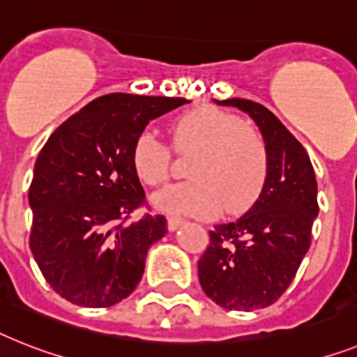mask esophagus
<instances>
[{
    "instance_id": "34e87169",
    "label": "esophagus",
    "mask_w": 357,
    "mask_h": 357,
    "mask_svg": "<svg viewBox=\"0 0 357 357\" xmlns=\"http://www.w3.org/2000/svg\"><path fill=\"white\" fill-rule=\"evenodd\" d=\"M182 225H184V219H181V217H167V229H169V231H175V229L181 228Z\"/></svg>"
}]
</instances>
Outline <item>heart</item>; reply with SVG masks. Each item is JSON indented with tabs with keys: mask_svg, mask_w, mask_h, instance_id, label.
<instances>
[{
	"mask_svg": "<svg viewBox=\"0 0 357 357\" xmlns=\"http://www.w3.org/2000/svg\"><path fill=\"white\" fill-rule=\"evenodd\" d=\"M173 147L191 155L185 175L191 181L169 185L153 195L151 204L164 213L215 217L225 210L237 215L252 208L268 176L263 137L248 123L213 105H200L175 120ZM169 149L146 129L135 138L131 166L138 181L160 185L169 176Z\"/></svg>",
	"mask_w": 357,
	"mask_h": 357,
	"instance_id": "heart-1",
	"label": "heart"
}]
</instances>
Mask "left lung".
Here are the masks:
<instances>
[{
  "label": "left lung",
  "mask_w": 357,
  "mask_h": 357,
  "mask_svg": "<svg viewBox=\"0 0 357 357\" xmlns=\"http://www.w3.org/2000/svg\"><path fill=\"white\" fill-rule=\"evenodd\" d=\"M215 102L241 109L257 123L266 144L268 176L241 219L210 231L199 281L226 310H257L284 294L310 248L319 213L316 173L305 147L264 105L243 98Z\"/></svg>",
  "instance_id": "obj_1"
}]
</instances>
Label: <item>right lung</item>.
Instances as JSON below:
<instances>
[{
	"instance_id": "obj_1",
	"label": "right lung",
	"mask_w": 357,
	"mask_h": 357,
	"mask_svg": "<svg viewBox=\"0 0 357 357\" xmlns=\"http://www.w3.org/2000/svg\"><path fill=\"white\" fill-rule=\"evenodd\" d=\"M185 98L113 93L82 107L52 132L34 164L29 204L31 252L56 294L105 308L131 296L147 250L167 234L164 215L146 213L131 166L135 138Z\"/></svg>"
}]
</instances>
